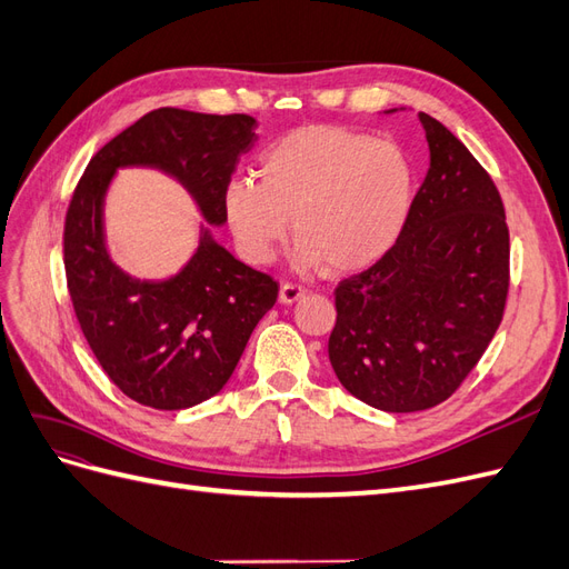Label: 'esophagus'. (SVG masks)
I'll list each match as a JSON object with an SVG mask.
<instances>
[{
	"label": "esophagus",
	"mask_w": 569,
	"mask_h": 569,
	"mask_svg": "<svg viewBox=\"0 0 569 569\" xmlns=\"http://www.w3.org/2000/svg\"><path fill=\"white\" fill-rule=\"evenodd\" d=\"M303 295H306V289H303V287L284 282V284L280 287V303H284V306H291V303L301 301V299H303Z\"/></svg>",
	"instance_id": "34e87169"
}]
</instances>
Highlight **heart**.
<instances>
[{
	"instance_id": "heart-1",
	"label": "heart",
	"mask_w": 569,
	"mask_h": 569,
	"mask_svg": "<svg viewBox=\"0 0 569 569\" xmlns=\"http://www.w3.org/2000/svg\"><path fill=\"white\" fill-rule=\"evenodd\" d=\"M416 173L389 140L337 126L299 128L258 163V180L226 187V216L249 263H270L291 230L301 270L356 272L380 261L406 228Z\"/></svg>"
}]
</instances>
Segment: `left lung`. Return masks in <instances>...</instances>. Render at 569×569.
Listing matches in <instances>:
<instances>
[{"mask_svg":"<svg viewBox=\"0 0 569 569\" xmlns=\"http://www.w3.org/2000/svg\"><path fill=\"white\" fill-rule=\"evenodd\" d=\"M418 118L429 147L425 182L399 242L337 287L327 347L343 389L387 412L449 399L487 351L508 297L510 244L496 184L449 128Z\"/></svg>","mask_w":569,"mask_h":569,"instance_id":"1","label":"left lung"}]
</instances>
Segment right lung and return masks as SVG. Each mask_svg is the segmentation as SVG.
I'll list each match as a JSON object with an SVG mask.
<instances>
[{
  "label": "right lung",
  "mask_w": 569,
  "mask_h": 569,
  "mask_svg": "<svg viewBox=\"0 0 569 569\" xmlns=\"http://www.w3.org/2000/svg\"><path fill=\"white\" fill-rule=\"evenodd\" d=\"M256 126L244 113L157 109L101 147L76 187L63 228L68 291L99 366L137 403L182 410L209 401L278 299V282L213 237L228 222L222 197L258 140ZM126 167L176 179L204 218L193 256L166 279H134L110 256L103 203Z\"/></svg>",
  "instance_id": "add662e5"
}]
</instances>
